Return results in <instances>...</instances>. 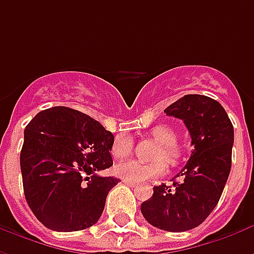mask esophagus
<instances>
[{
  "label": "esophagus",
  "instance_id": "1",
  "mask_svg": "<svg viewBox=\"0 0 254 254\" xmlns=\"http://www.w3.org/2000/svg\"><path fill=\"white\" fill-rule=\"evenodd\" d=\"M124 184H127V187H130V188H134V187H137L138 184L137 182H132V181H127V180H124Z\"/></svg>",
  "mask_w": 254,
  "mask_h": 254
}]
</instances>
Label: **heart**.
<instances>
[{
	"mask_svg": "<svg viewBox=\"0 0 254 254\" xmlns=\"http://www.w3.org/2000/svg\"><path fill=\"white\" fill-rule=\"evenodd\" d=\"M152 137L162 144V147L158 152V159H165L169 163H176L180 158V148L177 147V133L170 127L166 125H158L151 129ZM133 140L129 134H118L113 145L111 152L116 158H124L132 152ZM117 176H120L124 180L132 182H143L156 178L162 176L166 171V166L163 162H155V163H143L136 159H127L118 162L114 167Z\"/></svg>",
	"mask_w": 254,
	"mask_h": 254,
	"instance_id": "heart-1",
	"label": "heart"
}]
</instances>
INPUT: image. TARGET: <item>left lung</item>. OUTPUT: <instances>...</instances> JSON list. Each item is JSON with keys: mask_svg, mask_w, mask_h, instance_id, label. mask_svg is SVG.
Here are the masks:
<instances>
[{"mask_svg": "<svg viewBox=\"0 0 254 254\" xmlns=\"http://www.w3.org/2000/svg\"><path fill=\"white\" fill-rule=\"evenodd\" d=\"M184 121L193 151L173 188L162 184L141 204L145 220L166 231H188L216 207L231 169L234 127L222 105L204 95H185L165 110Z\"/></svg>", "mask_w": 254, "mask_h": 254, "instance_id": "1", "label": "left lung"}]
</instances>
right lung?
Instances as JSON below:
<instances>
[{"mask_svg":"<svg viewBox=\"0 0 254 254\" xmlns=\"http://www.w3.org/2000/svg\"><path fill=\"white\" fill-rule=\"evenodd\" d=\"M113 133L84 113L52 107L25 127L20 152L25 200L36 219L54 231L91 227L120 182L96 171L113 166Z\"/></svg>","mask_w":254,"mask_h":254,"instance_id":"right-lung-1","label":"right lung"}]
</instances>
